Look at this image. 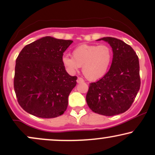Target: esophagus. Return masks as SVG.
Segmentation results:
<instances>
[{
	"label": "esophagus",
	"mask_w": 155,
	"mask_h": 155,
	"mask_svg": "<svg viewBox=\"0 0 155 155\" xmlns=\"http://www.w3.org/2000/svg\"><path fill=\"white\" fill-rule=\"evenodd\" d=\"M83 81H84V79H82V78H81V77H78V79H77V82H78V83L83 82Z\"/></svg>",
	"instance_id": "esophagus-1"
}]
</instances>
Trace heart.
Returning a JSON list of instances; mask_svg holds the SVG:
<instances>
[{"instance_id":"b5f03b06","label":"heart","mask_w":155,"mask_h":155,"mask_svg":"<svg viewBox=\"0 0 155 155\" xmlns=\"http://www.w3.org/2000/svg\"><path fill=\"white\" fill-rule=\"evenodd\" d=\"M73 58L69 55L63 57L62 62L65 68L74 73L82 66L85 77L91 81L101 79L107 72L111 63V49L106 45L82 44L73 51Z\"/></svg>"}]
</instances>
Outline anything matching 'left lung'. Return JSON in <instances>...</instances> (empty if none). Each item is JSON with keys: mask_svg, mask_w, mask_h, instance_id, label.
Returning a JSON list of instances; mask_svg holds the SVG:
<instances>
[{"mask_svg": "<svg viewBox=\"0 0 155 155\" xmlns=\"http://www.w3.org/2000/svg\"><path fill=\"white\" fill-rule=\"evenodd\" d=\"M113 50L109 71L90 84L86 101L90 109L104 116L124 113L132 106L140 89L139 61L136 51L122 40L105 37Z\"/></svg>", "mask_w": 155, "mask_h": 155, "instance_id": "1", "label": "left lung"}]
</instances>
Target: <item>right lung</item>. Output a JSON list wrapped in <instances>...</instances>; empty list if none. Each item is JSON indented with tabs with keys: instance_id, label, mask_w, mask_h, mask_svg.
Listing matches in <instances>:
<instances>
[{
	"instance_id": "add662e5",
	"label": "right lung",
	"mask_w": 155,
	"mask_h": 155,
	"mask_svg": "<svg viewBox=\"0 0 155 155\" xmlns=\"http://www.w3.org/2000/svg\"><path fill=\"white\" fill-rule=\"evenodd\" d=\"M71 40L46 36L28 44L16 60L14 88L19 106L41 118L63 114L77 76L69 75L62 59Z\"/></svg>"
}]
</instances>
